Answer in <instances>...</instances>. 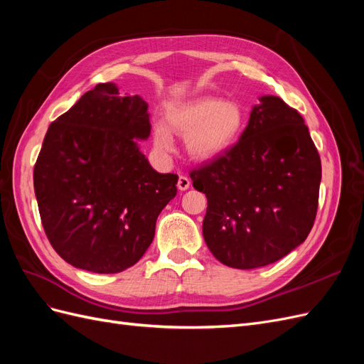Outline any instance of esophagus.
<instances>
[{"instance_id": "1", "label": "esophagus", "mask_w": 364, "mask_h": 364, "mask_svg": "<svg viewBox=\"0 0 364 364\" xmlns=\"http://www.w3.org/2000/svg\"><path fill=\"white\" fill-rule=\"evenodd\" d=\"M190 185H191V181L186 178V176H179V181H178V188L181 190V191H185V190H188L190 188Z\"/></svg>"}]
</instances>
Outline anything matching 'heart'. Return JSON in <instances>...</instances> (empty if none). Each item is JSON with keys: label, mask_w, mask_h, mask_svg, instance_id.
Listing matches in <instances>:
<instances>
[{"label": "heart", "mask_w": 364, "mask_h": 364, "mask_svg": "<svg viewBox=\"0 0 364 364\" xmlns=\"http://www.w3.org/2000/svg\"><path fill=\"white\" fill-rule=\"evenodd\" d=\"M165 123L155 126V147L168 153L174 141L170 129L186 136V150L197 161L222 156L240 138L246 123L245 107L220 97H197L188 102L173 103L165 111Z\"/></svg>", "instance_id": "heart-1"}]
</instances>
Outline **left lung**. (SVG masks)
I'll list each match as a JSON object with an SVG mask.
<instances>
[{"label":"left lung","instance_id":"obj_1","mask_svg":"<svg viewBox=\"0 0 364 364\" xmlns=\"http://www.w3.org/2000/svg\"><path fill=\"white\" fill-rule=\"evenodd\" d=\"M237 144L190 173L206 194L203 238L234 269H257L304 243L314 225L322 164L304 118L264 95Z\"/></svg>","mask_w":364,"mask_h":364}]
</instances>
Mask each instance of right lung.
I'll use <instances>...</instances> for the list:
<instances>
[{"label":"right lung","instance_id":"right-lung-1","mask_svg":"<svg viewBox=\"0 0 364 364\" xmlns=\"http://www.w3.org/2000/svg\"><path fill=\"white\" fill-rule=\"evenodd\" d=\"M147 103L98 83L53 121L33 170L41 222L71 266L118 273L136 264L178 174L150 167L135 138L150 135Z\"/></svg>","mask_w":364,"mask_h":364}]
</instances>
